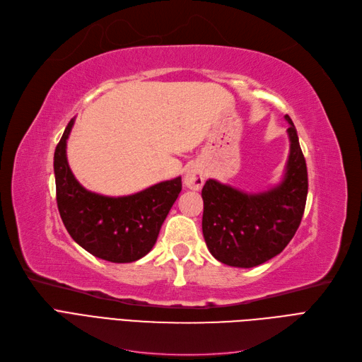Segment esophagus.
I'll list each match as a JSON object with an SVG mask.
<instances>
[{
	"mask_svg": "<svg viewBox=\"0 0 362 362\" xmlns=\"http://www.w3.org/2000/svg\"><path fill=\"white\" fill-rule=\"evenodd\" d=\"M204 181H205V175L204 172L193 166L190 169H187L185 175H184V184L189 187V189L192 190H201L202 185H204Z\"/></svg>",
	"mask_w": 362,
	"mask_h": 362,
	"instance_id": "34e87169",
	"label": "esophagus"
}]
</instances>
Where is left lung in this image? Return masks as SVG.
Returning a JSON list of instances; mask_svg holds the SVG:
<instances>
[{
  "mask_svg": "<svg viewBox=\"0 0 362 362\" xmlns=\"http://www.w3.org/2000/svg\"><path fill=\"white\" fill-rule=\"evenodd\" d=\"M291 151L280 184L262 193H244L208 180L202 189V232L208 250L221 264L253 268L284 250L304 214L307 165L289 115Z\"/></svg>",
  "mask_w": 362,
  "mask_h": 362,
  "instance_id": "8db88e82",
  "label": "left lung"
}]
</instances>
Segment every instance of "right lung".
I'll list each match as a JSON object with an SVG mask.
<instances>
[{
    "label": "right lung",
    "instance_id": "obj_1",
    "mask_svg": "<svg viewBox=\"0 0 362 362\" xmlns=\"http://www.w3.org/2000/svg\"><path fill=\"white\" fill-rule=\"evenodd\" d=\"M73 124L74 118L67 124L54 156L62 223L71 238L98 259L127 264L144 257L154 247L161 224L182 189L181 177L119 197L86 190L74 178L67 161L66 148Z\"/></svg>",
    "mask_w": 362,
    "mask_h": 362
}]
</instances>
